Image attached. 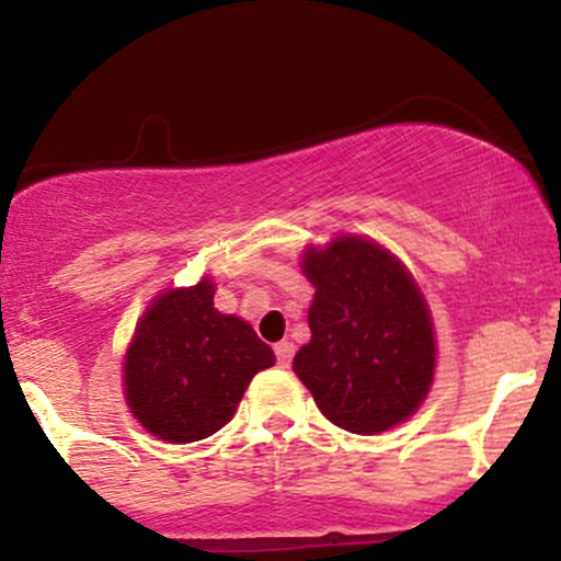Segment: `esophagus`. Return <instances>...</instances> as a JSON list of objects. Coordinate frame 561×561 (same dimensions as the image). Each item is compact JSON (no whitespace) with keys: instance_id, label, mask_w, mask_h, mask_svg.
Returning <instances> with one entry per match:
<instances>
[{"instance_id":"esophagus-1","label":"esophagus","mask_w":561,"mask_h":561,"mask_svg":"<svg viewBox=\"0 0 561 561\" xmlns=\"http://www.w3.org/2000/svg\"><path fill=\"white\" fill-rule=\"evenodd\" d=\"M274 353H276V364H279L282 369H287L289 362H293V356H295V345L287 343V340H282V343L274 345Z\"/></svg>"}]
</instances>
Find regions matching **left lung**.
I'll return each mask as SVG.
<instances>
[{
	"label": "left lung",
	"instance_id": "obj_1",
	"mask_svg": "<svg viewBox=\"0 0 561 561\" xmlns=\"http://www.w3.org/2000/svg\"><path fill=\"white\" fill-rule=\"evenodd\" d=\"M300 268L311 282V340L293 371L332 424L377 435L416 414L435 379L430 306L403 261L358 234L308 244Z\"/></svg>",
	"mask_w": 561,
	"mask_h": 561
}]
</instances>
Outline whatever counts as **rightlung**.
Wrapping results in <instances>:
<instances>
[{
	"mask_svg": "<svg viewBox=\"0 0 561 561\" xmlns=\"http://www.w3.org/2000/svg\"><path fill=\"white\" fill-rule=\"evenodd\" d=\"M216 285L152 298L124 356V396L134 420L165 443H195L234 416L250 379L276 356L253 327L214 308Z\"/></svg>",
	"mask_w": 561,
	"mask_h": 561,
	"instance_id": "add662e5",
	"label": "right lung"
}]
</instances>
